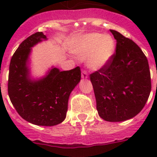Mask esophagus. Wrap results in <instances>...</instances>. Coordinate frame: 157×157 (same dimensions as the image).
<instances>
[{"instance_id":"1","label":"esophagus","mask_w":157,"mask_h":157,"mask_svg":"<svg viewBox=\"0 0 157 157\" xmlns=\"http://www.w3.org/2000/svg\"><path fill=\"white\" fill-rule=\"evenodd\" d=\"M81 77L83 79H86L88 77V73L86 71H82Z\"/></svg>"}]
</instances>
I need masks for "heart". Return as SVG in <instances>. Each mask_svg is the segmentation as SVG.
I'll use <instances>...</instances> for the list:
<instances>
[{
	"label": "heart",
	"mask_w": 157,
	"mask_h": 157,
	"mask_svg": "<svg viewBox=\"0 0 157 157\" xmlns=\"http://www.w3.org/2000/svg\"><path fill=\"white\" fill-rule=\"evenodd\" d=\"M115 42L109 35L90 33L78 38L73 50L80 55H86V64L92 69H99L105 65L113 55Z\"/></svg>",
	"instance_id": "b5f03b06"
}]
</instances>
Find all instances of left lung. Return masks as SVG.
<instances>
[{
    "mask_svg": "<svg viewBox=\"0 0 157 157\" xmlns=\"http://www.w3.org/2000/svg\"><path fill=\"white\" fill-rule=\"evenodd\" d=\"M116 48L109 61L90 75L99 115L115 122L137 115L146 104L151 79L147 57L131 39L115 30Z\"/></svg>",
    "mask_w": 157,
    "mask_h": 157,
    "instance_id": "1",
    "label": "left lung"
}]
</instances>
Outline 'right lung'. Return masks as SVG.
Returning <instances> with one entry per match:
<instances>
[{
	"label": "right lung",
	"instance_id": "1",
	"mask_svg": "<svg viewBox=\"0 0 157 157\" xmlns=\"http://www.w3.org/2000/svg\"><path fill=\"white\" fill-rule=\"evenodd\" d=\"M46 36L38 32L25 39L12 56L8 95L19 115L33 124L54 126L66 118L71 93L81 77L80 67L60 71L53 67L43 78L32 80L27 62L31 48Z\"/></svg>",
	"mask_w": 157,
	"mask_h": 157
}]
</instances>
